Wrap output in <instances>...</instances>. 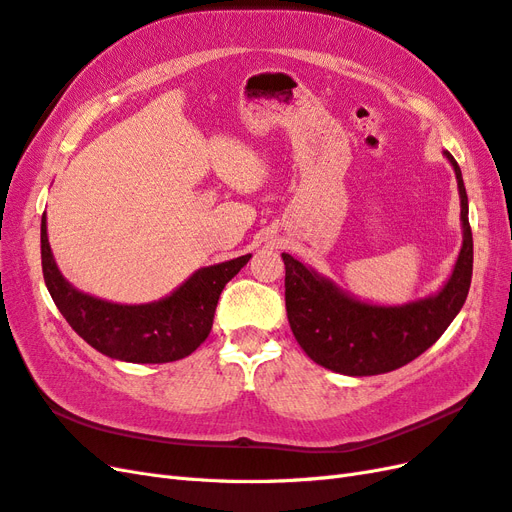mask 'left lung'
Instances as JSON below:
<instances>
[{
    "instance_id": "8db88e82",
    "label": "left lung",
    "mask_w": 512,
    "mask_h": 512,
    "mask_svg": "<svg viewBox=\"0 0 512 512\" xmlns=\"http://www.w3.org/2000/svg\"><path fill=\"white\" fill-rule=\"evenodd\" d=\"M444 157L457 174L463 245L450 278L437 293L400 306H381L357 299L334 280L282 254L288 323L312 362L349 377L383 375L433 347L461 312L472 284L474 241L461 168L448 150Z\"/></svg>"
}]
</instances>
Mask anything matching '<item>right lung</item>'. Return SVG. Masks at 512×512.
Here are the masks:
<instances>
[{
    "label": "right lung",
    "instance_id": "right-lung-1",
    "mask_svg": "<svg viewBox=\"0 0 512 512\" xmlns=\"http://www.w3.org/2000/svg\"><path fill=\"white\" fill-rule=\"evenodd\" d=\"M43 275L55 306L77 334L99 353L131 364L176 362L209 338L219 295L252 254L202 267L150 303H116L84 293L55 265L47 237V215L40 222Z\"/></svg>",
    "mask_w": 512,
    "mask_h": 512
}]
</instances>
